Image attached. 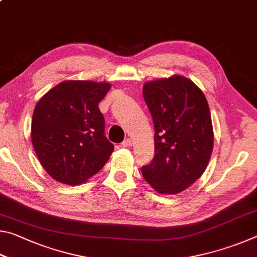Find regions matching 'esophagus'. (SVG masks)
<instances>
[{"instance_id":"obj_1","label":"esophagus","mask_w":257,"mask_h":257,"mask_svg":"<svg viewBox=\"0 0 257 257\" xmlns=\"http://www.w3.org/2000/svg\"><path fill=\"white\" fill-rule=\"evenodd\" d=\"M122 145L123 147H128V146H132L133 145V141L130 138H127V139H124V141L122 142Z\"/></svg>"}]
</instances>
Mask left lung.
<instances>
[{
  "label": "left lung",
  "mask_w": 257,
  "mask_h": 257,
  "mask_svg": "<svg viewBox=\"0 0 257 257\" xmlns=\"http://www.w3.org/2000/svg\"><path fill=\"white\" fill-rule=\"evenodd\" d=\"M143 95L154 122L155 155L143 177L160 194H178L203 175L213 151L206 97L188 78L149 81Z\"/></svg>",
  "instance_id": "8db88e82"
}]
</instances>
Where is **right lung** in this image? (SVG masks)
<instances>
[{
    "label": "right lung",
    "instance_id": "1",
    "mask_svg": "<svg viewBox=\"0 0 257 257\" xmlns=\"http://www.w3.org/2000/svg\"><path fill=\"white\" fill-rule=\"evenodd\" d=\"M108 82H60L35 106L32 142L43 168L56 181L76 186L101 170L114 146L104 136L98 103Z\"/></svg>",
    "mask_w": 257,
    "mask_h": 257
}]
</instances>
